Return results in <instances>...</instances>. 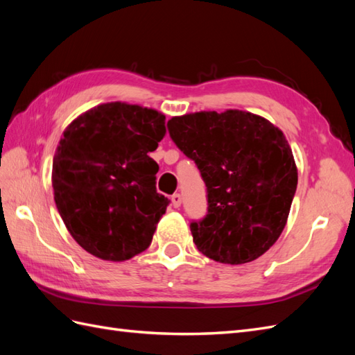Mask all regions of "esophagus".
I'll use <instances>...</instances> for the list:
<instances>
[{
    "instance_id": "obj_1",
    "label": "esophagus",
    "mask_w": 355,
    "mask_h": 355,
    "mask_svg": "<svg viewBox=\"0 0 355 355\" xmlns=\"http://www.w3.org/2000/svg\"><path fill=\"white\" fill-rule=\"evenodd\" d=\"M180 202H182L180 194H173V196H171V204H173L175 209H178L180 206Z\"/></svg>"
}]
</instances>
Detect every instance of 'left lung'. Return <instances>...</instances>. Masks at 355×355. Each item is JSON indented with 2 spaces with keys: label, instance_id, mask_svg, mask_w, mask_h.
<instances>
[{
  "label": "left lung",
  "instance_id": "1",
  "mask_svg": "<svg viewBox=\"0 0 355 355\" xmlns=\"http://www.w3.org/2000/svg\"><path fill=\"white\" fill-rule=\"evenodd\" d=\"M167 127L207 188V214L191 222L197 249L220 263L257 259L282 235L297 187L283 132L239 110L173 116Z\"/></svg>",
  "mask_w": 355,
  "mask_h": 355
}]
</instances>
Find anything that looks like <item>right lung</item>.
<instances>
[{"label": "right lung", "instance_id": "1", "mask_svg": "<svg viewBox=\"0 0 355 355\" xmlns=\"http://www.w3.org/2000/svg\"><path fill=\"white\" fill-rule=\"evenodd\" d=\"M166 116L139 105L102 103L73 120L56 148L51 184L63 223L85 252L121 262L146 250L168 198L148 154Z\"/></svg>", "mask_w": 355, "mask_h": 355}]
</instances>
